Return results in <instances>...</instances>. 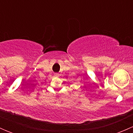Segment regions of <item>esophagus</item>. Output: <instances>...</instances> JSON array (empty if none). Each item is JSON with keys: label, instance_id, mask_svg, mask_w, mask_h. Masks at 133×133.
<instances>
[{"label": "esophagus", "instance_id": "esophagus-1", "mask_svg": "<svg viewBox=\"0 0 133 133\" xmlns=\"http://www.w3.org/2000/svg\"><path fill=\"white\" fill-rule=\"evenodd\" d=\"M58 75H59L58 73H55V76H58Z\"/></svg>", "mask_w": 133, "mask_h": 133}]
</instances>
